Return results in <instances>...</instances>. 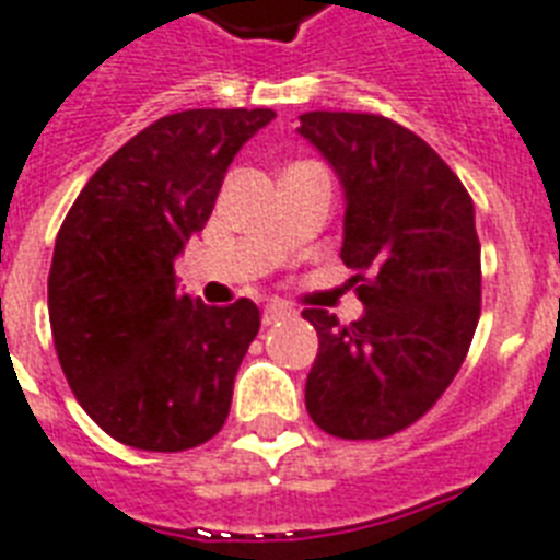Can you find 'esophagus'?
<instances>
[{"label":"esophagus","instance_id":"1","mask_svg":"<svg viewBox=\"0 0 560 560\" xmlns=\"http://www.w3.org/2000/svg\"><path fill=\"white\" fill-rule=\"evenodd\" d=\"M293 314V307L288 302H279V299H270L267 305H264V325H276L281 319H288Z\"/></svg>","mask_w":560,"mask_h":560}]
</instances>
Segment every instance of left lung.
<instances>
[{
    "instance_id": "left-lung-1",
    "label": "left lung",
    "mask_w": 560,
    "mask_h": 560,
    "mask_svg": "<svg viewBox=\"0 0 560 560\" xmlns=\"http://www.w3.org/2000/svg\"><path fill=\"white\" fill-rule=\"evenodd\" d=\"M299 133L346 188L340 258L366 305L349 325L302 311L319 337L305 407L337 439H386L433 409L468 358L482 302L474 200L421 136L386 116L316 109L299 116Z\"/></svg>"
}]
</instances>
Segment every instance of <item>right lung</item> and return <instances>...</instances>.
<instances>
[{"label": "right lung", "instance_id": "obj_1", "mask_svg": "<svg viewBox=\"0 0 560 560\" xmlns=\"http://www.w3.org/2000/svg\"><path fill=\"white\" fill-rule=\"evenodd\" d=\"M272 109H183L136 133L57 232L48 319L86 416L116 442L179 453L220 433L261 314L179 293L174 258L209 220L223 174Z\"/></svg>", "mask_w": 560, "mask_h": 560}]
</instances>
